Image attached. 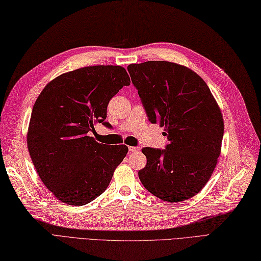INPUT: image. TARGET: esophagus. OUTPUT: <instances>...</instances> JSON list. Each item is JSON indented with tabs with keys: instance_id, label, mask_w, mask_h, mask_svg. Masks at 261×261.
Here are the masks:
<instances>
[{
	"instance_id": "1",
	"label": "esophagus",
	"mask_w": 261,
	"mask_h": 261,
	"mask_svg": "<svg viewBox=\"0 0 261 261\" xmlns=\"http://www.w3.org/2000/svg\"><path fill=\"white\" fill-rule=\"evenodd\" d=\"M128 150L130 152H136V151L139 150V148L138 147H134V146H130V147H128Z\"/></svg>"
}]
</instances>
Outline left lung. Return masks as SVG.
<instances>
[{"label":"left lung","mask_w":261,"mask_h":261,"mask_svg":"<svg viewBox=\"0 0 261 261\" xmlns=\"http://www.w3.org/2000/svg\"><path fill=\"white\" fill-rule=\"evenodd\" d=\"M149 122L160 123L166 149L145 147L144 187L158 198H192L212 177L221 150L224 119L209 87L198 74L176 63L148 61L127 66Z\"/></svg>","instance_id":"8db88e82"}]
</instances>
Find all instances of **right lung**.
<instances>
[{
	"label": "right lung",
	"mask_w": 261,
	"mask_h": 261,
	"mask_svg": "<svg viewBox=\"0 0 261 261\" xmlns=\"http://www.w3.org/2000/svg\"><path fill=\"white\" fill-rule=\"evenodd\" d=\"M129 84L122 66H87L57 76L39 95L28 148L41 180L57 199L83 206L109 187L128 147L99 144L91 134L95 124L110 125L107 105Z\"/></svg>",
	"instance_id": "obj_1"
}]
</instances>
